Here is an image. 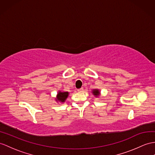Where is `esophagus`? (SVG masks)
<instances>
[{
    "label": "esophagus",
    "mask_w": 155,
    "mask_h": 155,
    "mask_svg": "<svg viewBox=\"0 0 155 155\" xmlns=\"http://www.w3.org/2000/svg\"><path fill=\"white\" fill-rule=\"evenodd\" d=\"M78 91H79V92H82V91H84V88L81 87V88H80V89H78Z\"/></svg>",
    "instance_id": "obj_1"
}]
</instances>
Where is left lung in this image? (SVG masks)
Returning <instances> with one entry per match:
<instances>
[{
    "instance_id": "obj_1",
    "label": "left lung",
    "mask_w": 155,
    "mask_h": 155,
    "mask_svg": "<svg viewBox=\"0 0 155 155\" xmlns=\"http://www.w3.org/2000/svg\"><path fill=\"white\" fill-rule=\"evenodd\" d=\"M92 93L93 95L95 96V97H99L101 95V91L99 89H94L92 90Z\"/></svg>"
}]
</instances>
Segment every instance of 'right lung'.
<instances>
[{"mask_svg": "<svg viewBox=\"0 0 155 155\" xmlns=\"http://www.w3.org/2000/svg\"><path fill=\"white\" fill-rule=\"evenodd\" d=\"M69 95L68 92H64L62 91H58L57 93V95H56V97L55 98V101L57 102V103H63L66 101V99Z\"/></svg>", "mask_w": 155, "mask_h": 155, "instance_id": "1", "label": "right lung"}]
</instances>
